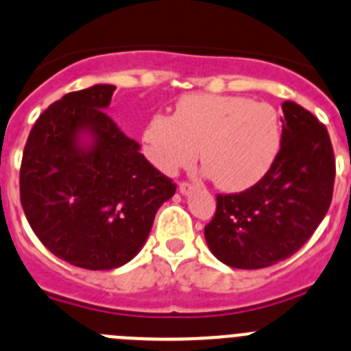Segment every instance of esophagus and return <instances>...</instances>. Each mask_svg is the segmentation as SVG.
<instances>
[{"instance_id":"obj_1","label":"esophagus","mask_w":351,"mask_h":351,"mask_svg":"<svg viewBox=\"0 0 351 351\" xmlns=\"http://www.w3.org/2000/svg\"><path fill=\"white\" fill-rule=\"evenodd\" d=\"M193 191L195 188L190 184V182H181V184H179V193H181L182 197H190Z\"/></svg>"}]
</instances>
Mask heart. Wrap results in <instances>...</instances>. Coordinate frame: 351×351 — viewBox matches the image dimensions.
<instances>
[{"label":"heart","instance_id":"heart-1","mask_svg":"<svg viewBox=\"0 0 351 351\" xmlns=\"http://www.w3.org/2000/svg\"><path fill=\"white\" fill-rule=\"evenodd\" d=\"M144 154L160 172L176 173L198 156L214 184L243 191L269 172L281 147V123L267 104L244 96L186 95L173 116L154 114L142 132Z\"/></svg>","mask_w":351,"mask_h":351}]
</instances>
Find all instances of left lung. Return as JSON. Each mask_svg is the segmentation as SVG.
<instances>
[{"instance_id": "left-lung-1", "label": "left lung", "mask_w": 351, "mask_h": 351, "mask_svg": "<svg viewBox=\"0 0 351 351\" xmlns=\"http://www.w3.org/2000/svg\"><path fill=\"white\" fill-rule=\"evenodd\" d=\"M281 149L269 172L235 195L216 197L207 246L234 269L287 260L318 228L332 200L336 161L327 128L295 101L283 104Z\"/></svg>"}]
</instances>
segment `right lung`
Instances as JSON below:
<instances>
[{
    "mask_svg": "<svg viewBox=\"0 0 351 351\" xmlns=\"http://www.w3.org/2000/svg\"><path fill=\"white\" fill-rule=\"evenodd\" d=\"M114 89L95 84L52 104L29 132L21 165V204L36 237L89 271L128 263L176 193L105 114Z\"/></svg>",
    "mask_w": 351,
    "mask_h": 351,
    "instance_id": "obj_1",
    "label": "right lung"
}]
</instances>
